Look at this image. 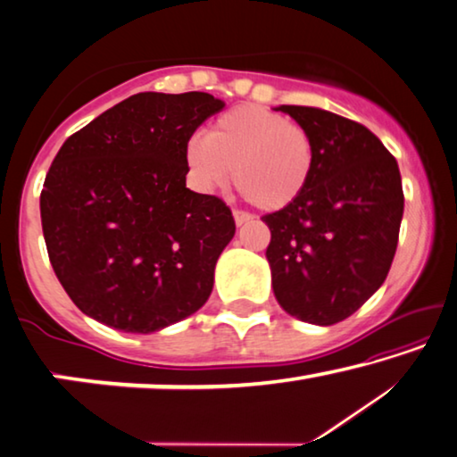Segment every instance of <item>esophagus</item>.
<instances>
[{"mask_svg": "<svg viewBox=\"0 0 457 457\" xmlns=\"http://www.w3.org/2000/svg\"><path fill=\"white\" fill-rule=\"evenodd\" d=\"M234 221H236V226L240 228V226H244V223L252 221V215L246 213V211H234Z\"/></svg>", "mask_w": 457, "mask_h": 457, "instance_id": "obj_1", "label": "esophagus"}]
</instances>
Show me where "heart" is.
<instances>
[{
    "label": "heart",
    "instance_id": "1",
    "mask_svg": "<svg viewBox=\"0 0 457 457\" xmlns=\"http://www.w3.org/2000/svg\"><path fill=\"white\" fill-rule=\"evenodd\" d=\"M190 180L215 190L229 180L262 211L285 209L308 188L316 163L312 135L285 114L258 104H242L217 117L205 139L185 149Z\"/></svg>",
    "mask_w": 457,
    "mask_h": 457
}]
</instances>
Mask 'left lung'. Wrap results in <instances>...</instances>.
<instances>
[{"mask_svg": "<svg viewBox=\"0 0 457 457\" xmlns=\"http://www.w3.org/2000/svg\"><path fill=\"white\" fill-rule=\"evenodd\" d=\"M312 135L316 163L294 205L262 217L272 291L287 314L330 326L386 281L404 193L398 163L370 129L314 106H277Z\"/></svg>", "mask_w": 457, "mask_h": 457, "instance_id": "1", "label": "left lung"}]
</instances>
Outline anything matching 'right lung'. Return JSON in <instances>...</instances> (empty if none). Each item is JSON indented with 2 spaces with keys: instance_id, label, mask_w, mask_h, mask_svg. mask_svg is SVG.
Here are the masks:
<instances>
[{
  "instance_id": "right-lung-1",
  "label": "right lung",
  "mask_w": 457,
  "mask_h": 457,
  "mask_svg": "<svg viewBox=\"0 0 457 457\" xmlns=\"http://www.w3.org/2000/svg\"><path fill=\"white\" fill-rule=\"evenodd\" d=\"M223 106L205 92H141L61 145L40 220L54 275L86 316L149 335L209 299L236 223L221 199L187 188L185 149Z\"/></svg>"
}]
</instances>
